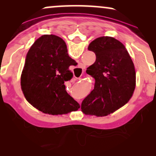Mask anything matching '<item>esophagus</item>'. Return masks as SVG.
I'll use <instances>...</instances> for the list:
<instances>
[{
    "mask_svg": "<svg viewBox=\"0 0 156 156\" xmlns=\"http://www.w3.org/2000/svg\"><path fill=\"white\" fill-rule=\"evenodd\" d=\"M76 79H78V80H80V78H76Z\"/></svg>",
    "mask_w": 156,
    "mask_h": 156,
    "instance_id": "esophagus-1",
    "label": "esophagus"
}]
</instances>
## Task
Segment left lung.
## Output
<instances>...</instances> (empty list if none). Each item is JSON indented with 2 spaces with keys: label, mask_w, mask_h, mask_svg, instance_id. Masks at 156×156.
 Segmentation results:
<instances>
[{
  "label": "left lung",
  "mask_w": 156,
  "mask_h": 156,
  "mask_svg": "<svg viewBox=\"0 0 156 156\" xmlns=\"http://www.w3.org/2000/svg\"><path fill=\"white\" fill-rule=\"evenodd\" d=\"M88 50L96 55L95 62L86 72L95 80L94 88L82 101L87 115L107 116L127 103L136 87V71L125 46L112 37H98Z\"/></svg>",
  "instance_id": "obj_1"
}]
</instances>
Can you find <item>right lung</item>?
<instances>
[{
  "label": "right lung",
  "mask_w": 156,
  "mask_h": 156,
  "mask_svg": "<svg viewBox=\"0 0 156 156\" xmlns=\"http://www.w3.org/2000/svg\"><path fill=\"white\" fill-rule=\"evenodd\" d=\"M74 64L61 37L44 35L38 38L27 52L21 74V89L27 101L52 115L78 110L80 104L64 84L73 76L69 67Z\"/></svg>",
  "instance_id": "add662e5"
}]
</instances>
